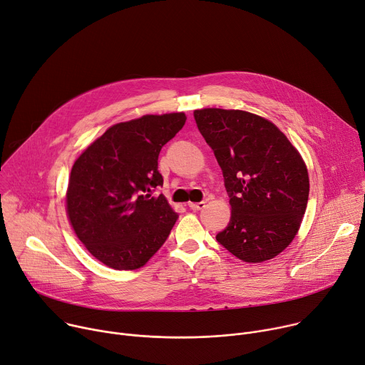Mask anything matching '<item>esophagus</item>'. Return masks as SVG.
<instances>
[{
  "label": "esophagus",
  "mask_w": 365,
  "mask_h": 365,
  "mask_svg": "<svg viewBox=\"0 0 365 365\" xmlns=\"http://www.w3.org/2000/svg\"><path fill=\"white\" fill-rule=\"evenodd\" d=\"M189 208L193 211H201L205 208V202H189Z\"/></svg>",
  "instance_id": "esophagus-1"
}]
</instances>
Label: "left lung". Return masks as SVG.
Here are the masks:
<instances>
[{
	"mask_svg": "<svg viewBox=\"0 0 365 365\" xmlns=\"http://www.w3.org/2000/svg\"><path fill=\"white\" fill-rule=\"evenodd\" d=\"M193 116L230 195L231 218L217 240L247 263L278 256L297 236L307 208L310 182L302 154L259 115L205 108Z\"/></svg>",
	"mask_w": 365,
	"mask_h": 365,
	"instance_id": "8db88e82",
	"label": "left lung"
}]
</instances>
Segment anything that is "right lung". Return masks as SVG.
Returning a JSON list of instances; mask_svg holds the SVG:
<instances>
[{
  "label": "right lung",
  "mask_w": 365,
  "mask_h": 365,
  "mask_svg": "<svg viewBox=\"0 0 365 365\" xmlns=\"http://www.w3.org/2000/svg\"><path fill=\"white\" fill-rule=\"evenodd\" d=\"M183 112L115 123L74 161L65 202L84 247L106 267L138 269L155 255L178 220L164 195L158 154L183 128Z\"/></svg>",
  "instance_id": "1"
}]
</instances>
